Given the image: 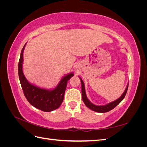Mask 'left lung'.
Segmentation results:
<instances>
[{
    "label": "left lung",
    "instance_id": "1",
    "mask_svg": "<svg viewBox=\"0 0 147 147\" xmlns=\"http://www.w3.org/2000/svg\"><path fill=\"white\" fill-rule=\"evenodd\" d=\"M80 80H81V83H82V99H83V101L84 103V104H85L86 106L89 109H90L91 110H92L93 111H95V112H99V113H105V112H109L110 110H112L113 109H114L115 107H117L120 103V102H121L123 100L124 97H125L127 91L128 85H129V84H127V86L126 88L125 91H124V92H123V94L117 100H115L112 102H110V103L107 104V105H105L98 106V105H94L93 104H92L91 102L88 99L86 95L85 89H84V85L83 82L82 81V80L81 78H80Z\"/></svg>",
    "mask_w": 147,
    "mask_h": 147
}]
</instances>
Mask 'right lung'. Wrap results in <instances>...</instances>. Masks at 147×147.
<instances>
[{
    "instance_id": "1",
    "label": "right lung",
    "mask_w": 147,
    "mask_h": 147,
    "mask_svg": "<svg viewBox=\"0 0 147 147\" xmlns=\"http://www.w3.org/2000/svg\"><path fill=\"white\" fill-rule=\"evenodd\" d=\"M25 45L21 52L18 63V75L24 94L29 103L39 110L49 112L59 107L64 100V96L67 82L74 74L70 73L64 77L58 85L53 90H47L35 86L29 83L26 79L23 72V51Z\"/></svg>"
}]
</instances>
